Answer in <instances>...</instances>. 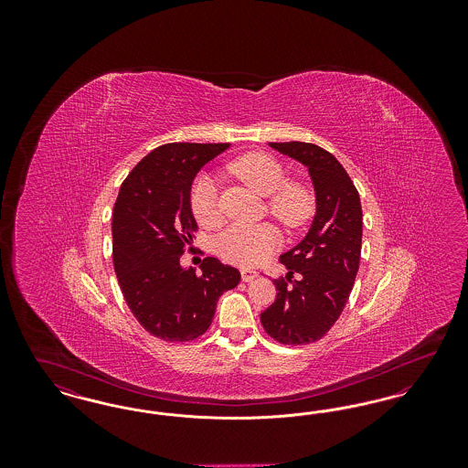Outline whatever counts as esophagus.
Here are the masks:
<instances>
[{"instance_id": "34e87169", "label": "esophagus", "mask_w": 468, "mask_h": 468, "mask_svg": "<svg viewBox=\"0 0 468 468\" xmlns=\"http://www.w3.org/2000/svg\"><path fill=\"white\" fill-rule=\"evenodd\" d=\"M240 273H242V281H244V282H252V281L258 277V271H254V270H250V268H244Z\"/></svg>"}]
</instances>
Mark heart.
<instances>
[{
	"mask_svg": "<svg viewBox=\"0 0 468 468\" xmlns=\"http://www.w3.org/2000/svg\"><path fill=\"white\" fill-rule=\"evenodd\" d=\"M228 170L261 197H268V214L286 229H298L311 219L315 208L311 187L300 180H288L284 166L275 157L249 153L231 161ZM189 203L201 226L214 228L221 223L218 191L210 178H197ZM277 245L279 235L271 224H233L216 239L214 247L224 261L252 267L267 260Z\"/></svg>",
	"mask_w": 468,
	"mask_h": 468,
	"instance_id": "heart-1",
	"label": "heart"
}]
</instances>
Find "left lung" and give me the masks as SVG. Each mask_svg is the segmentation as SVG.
<instances>
[{"instance_id":"obj_1","label":"left lung","mask_w":468,"mask_h":468,"mask_svg":"<svg viewBox=\"0 0 468 468\" xmlns=\"http://www.w3.org/2000/svg\"><path fill=\"white\" fill-rule=\"evenodd\" d=\"M275 151L309 168L315 218L307 237L281 256L288 275L273 279L277 298L261 324L284 346L312 344L330 332L355 286L363 212L357 189L334 154L307 142H270ZM299 279L292 281V275Z\"/></svg>"}]
</instances>
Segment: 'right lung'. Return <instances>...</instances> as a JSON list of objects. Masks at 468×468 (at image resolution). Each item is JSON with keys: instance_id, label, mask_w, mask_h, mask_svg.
Instances as JSON below:
<instances>
[{"instance_id": "1", "label": "right lung", "mask_w": 468, "mask_h": 468, "mask_svg": "<svg viewBox=\"0 0 468 468\" xmlns=\"http://www.w3.org/2000/svg\"><path fill=\"white\" fill-rule=\"evenodd\" d=\"M229 144H165L124 178L113 205V270L142 328L166 342L205 334L219 296L240 282L237 268L205 258L201 273L180 267L197 221L191 184L201 166ZM191 250V247L187 249Z\"/></svg>"}]
</instances>
